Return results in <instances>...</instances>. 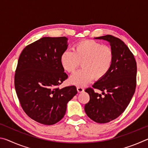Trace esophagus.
Wrapping results in <instances>:
<instances>
[{
  "mask_svg": "<svg viewBox=\"0 0 148 148\" xmlns=\"http://www.w3.org/2000/svg\"><path fill=\"white\" fill-rule=\"evenodd\" d=\"M77 91L78 92H82L84 91V88L81 86H77Z\"/></svg>",
  "mask_w": 148,
  "mask_h": 148,
  "instance_id": "1",
  "label": "esophagus"
}]
</instances>
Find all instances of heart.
<instances>
[{
    "mask_svg": "<svg viewBox=\"0 0 148 148\" xmlns=\"http://www.w3.org/2000/svg\"><path fill=\"white\" fill-rule=\"evenodd\" d=\"M114 55L108 46L92 40H84L74 44L73 51L65 50L60 62L65 71L72 73L82 62L83 69L72 74L69 79L72 84L84 86L94 78L100 79L108 73L113 64Z\"/></svg>",
    "mask_w": 148,
    "mask_h": 148,
    "instance_id": "1",
    "label": "heart"
}]
</instances>
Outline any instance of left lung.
<instances>
[{"mask_svg": "<svg viewBox=\"0 0 148 148\" xmlns=\"http://www.w3.org/2000/svg\"><path fill=\"white\" fill-rule=\"evenodd\" d=\"M95 38L109 42L114 59L108 73L92 85L104 96L86 89L90 100L84 109L92 121L105 123L118 117L131 102L136 86L137 66L133 54L121 40L109 34Z\"/></svg>", "mask_w": 148, "mask_h": 148, "instance_id": "1", "label": "left lung"}]
</instances>
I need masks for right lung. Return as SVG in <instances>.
Masks as SVG:
<instances>
[{
    "mask_svg": "<svg viewBox=\"0 0 148 148\" xmlns=\"http://www.w3.org/2000/svg\"><path fill=\"white\" fill-rule=\"evenodd\" d=\"M67 40L64 36L43 37L25 47L19 57L14 77L17 97L27 116L40 123L59 122L77 94L74 86L58 87L68 77L60 62Z\"/></svg>",
    "mask_w": 148,
    "mask_h": 148,
    "instance_id": "right-lung-1",
    "label": "right lung"
}]
</instances>
